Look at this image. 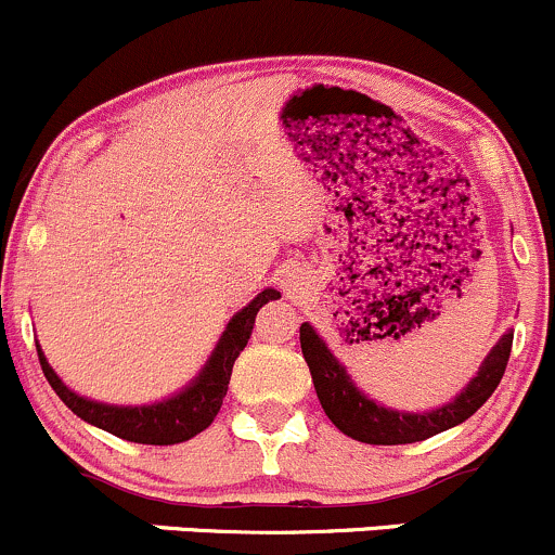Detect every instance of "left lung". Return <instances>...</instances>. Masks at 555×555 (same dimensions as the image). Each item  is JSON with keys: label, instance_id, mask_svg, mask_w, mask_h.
<instances>
[{"label": "left lung", "instance_id": "1", "mask_svg": "<svg viewBox=\"0 0 555 555\" xmlns=\"http://www.w3.org/2000/svg\"><path fill=\"white\" fill-rule=\"evenodd\" d=\"M299 341L301 356H305L307 365H310L312 385H315L318 401L323 405L325 416L345 436L356 438V441L374 443V447H398V443L425 441V438L438 436V433L449 430V427L460 425L467 416L476 414L489 401L491 392L500 385L502 374H505V365L513 347V334H505L496 341L476 379L454 401L443 405V409L427 411V414H403V411H392L369 401L352 385L350 376L341 369V363L331 356L325 341L320 339L310 323H301Z\"/></svg>", "mask_w": 555, "mask_h": 555}]
</instances>
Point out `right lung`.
I'll use <instances>...</instances> for the list:
<instances>
[{
  "mask_svg": "<svg viewBox=\"0 0 555 555\" xmlns=\"http://www.w3.org/2000/svg\"><path fill=\"white\" fill-rule=\"evenodd\" d=\"M275 288H264L245 310H240L235 318L227 325L224 336L216 345L214 356L199 371L197 379L186 387L179 396L168 398L163 403L154 405H106L79 398L72 392L64 382L59 379L53 369H50L48 358L42 356L37 345L39 365L44 371V379L55 390V396L64 401L79 420L90 422V425L101 427V430L112 433V436L125 438L133 443H152V447H170V443L190 441V438L203 433L210 422L219 414L221 403H224L227 387H230L232 365H235L237 356L243 347L248 345L250 331H254L256 312L267 305L270 299H278Z\"/></svg>",
  "mask_w": 555,
  "mask_h": 555,
  "instance_id": "add662e5",
  "label": "right lung"
}]
</instances>
